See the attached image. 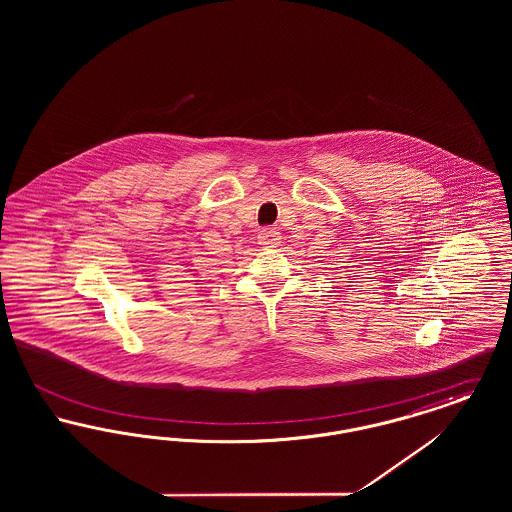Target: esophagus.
I'll return each mask as SVG.
<instances>
[{
  "label": "esophagus",
  "mask_w": 512,
  "mask_h": 512,
  "mask_svg": "<svg viewBox=\"0 0 512 512\" xmlns=\"http://www.w3.org/2000/svg\"><path fill=\"white\" fill-rule=\"evenodd\" d=\"M280 240H282V236H280V232L276 228H263L259 232V244L263 245V247H268V249L280 245Z\"/></svg>",
  "instance_id": "obj_1"
}]
</instances>
